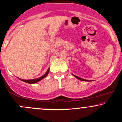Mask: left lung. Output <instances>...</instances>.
I'll use <instances>...</instances> for the list:
<instances>
[{
	"mask_svg": "<svg viewBox=\"0 0 122 122\" xmlns=\"http://www.w3.org/2000/svg\"><path fill=\"white\" fill-rule=\"evenodd\" d=\"M72 75H73V74H72ZM74 75V76L75 77V78H76L77 79H78L81 80V81H92V80H91V81H88V80H86V79H84L79 78V77L77 76H76L75 75Z\"/></svg>",
	"mask_w": 122,
	"mask_h": 122,
	"instance_id": "obj_1",
	"label": "left lung"
}]
</instances>
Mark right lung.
Wrapping results in <instances>:
<instances>
[{"instance_id": "add662e5", "label": "right lung", "mask_w": 122, "mask_h": 122, "mask_svg": "<svg viewBox=\"0 0 122 122\" xmlns=\"http://www.w3.org/2000/svg\"><path fill=\"white\" fill-rule=\"evenodd\" d=\"M49 70L50 69L48 68V70L47 71L46 73L45 74H44L43 75L41 76V77H40V78H36V79H30V80H24V79H19L20 80H21V81H24V82H26L27 83H30V84H34V83H36L38 82V81H41V79H43L45 78V77H46L47 75L48 74V72H49Z\"/></svg>"}]
</instances>
